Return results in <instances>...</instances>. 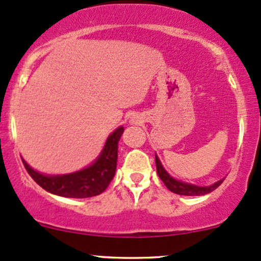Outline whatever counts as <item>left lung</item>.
Segmentation results:
<instances>
[{
  "instance_id": "obj_1",
  "label": "left lung",
  "mask_w": 261,
  "mask_h": 261,
  "mask_svg": "<svg viewBox=\"0 0 261 261\" xmlns=\"http://www.w3.org/2000/svg\"><path fill=\"white\" fill-rule=\"evenodd\" d=\"M155 165H156V173H158L159 178L163 180L164 186L170 190V192L175 193V194L179 195H204L208 194V193L213 192V190L217 189L218 187L223 183V180L217 181L213 186L209 187H198V186H193V184H187L183 183V181H179L173 179L172 176L168 174L167 172L164 170V168L162 167L161 162H159L158 156H155Z\"/></svg>"
}]
</instances>
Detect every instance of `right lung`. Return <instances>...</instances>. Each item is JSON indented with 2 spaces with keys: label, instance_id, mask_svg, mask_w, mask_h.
Here are the masks:
<instances>
[{
  "label": "right lung",
  "instance_id": "add662e5",
  "mask_svg": "<svg viewBox=\"0 0 261 261\" xmlns=\"http://www.w3.org/2000/svg\"><path fill=\"white\" fill-rule=\"evenodd\" d=\"M124 128L119 127L108 137L99 158L91 167L72 173L67 175H43L36 172L26 162L24 168L31 178L52 194L61 195L66 198H91L100 194L107 189V187L116 174L117 159H118V142Z\"/></svg>",
  "mask_w": 261,
  "mask_h": 261
}]
</instances>
